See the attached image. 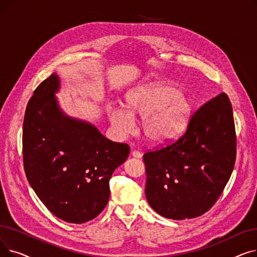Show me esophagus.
I'll return each instance as SVG.
<instances>
[{"instance_id":"esophagus-1","label":"esophagus","mask_w":257,"mask_h":257,"mask_svg":"<svg viewBox=\"0 0 257 257\" xmlns=\"http://www.w3.org/2000/svg\"><path fill=\"white\" fill-rule=\"evenodd\" d=\"M131 155H132L133 157H136V158H141V157H142V153H141L140 151H138V150H133V151L131 152Z\"/></svg>"}]
</instances>
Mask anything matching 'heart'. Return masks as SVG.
Instances as JSON below:
<instances>
[{
	"mask_svg": "<svg viewBox=\"0 0 257 257\" xmlns=\"http://www.w3.org/2000/svg\"><path fill=\"white\" fill-rule=\"evenodd\" d=\"M125 109L108 108L110 123L120 134L134 128L132 116L142 115L146 138L153 143H164L176 137L183 128L192 103L175 86L155 83L130 91L126 96Z\"/></svg>",
	"mask_w": 257,
	"mask_h": 257,
	"instance_id": "1",
	"label": "heart"
}]
</instances>
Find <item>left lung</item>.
Here are the masks:
<instances>
[{
    "label": "left lung",
    "instance_id": "obj_1",
    "mask_svg": "<svg viewBox=\"0 0 257 257\" xmlns=\"http://www.w3.org/2000/svg\"><path fill=\"white\" fill-rule=\"evenodd\" d=\"M235 157L232 105L221 92L191 115L177 140L144 154L147 200L168 219L200 217L223 193Z\"/></svg>",
    "mask_w": 257,
    "mask_h": 257
}]
</instances>
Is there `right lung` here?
Wrapping results in <instances>:
<instances>
[{
    "label": "right lung",
    "mask_w": 257,
    "mask_h": 257,
    "mask_svg": "<svg viewBox=\"0 0 257 257\" xmlns=\"http://www.w3.org/2000/svg\"><path fill=\"white\" fill-rule=\"evenodd\" d=\"M52 74L30 98L23 125V159L27 179L57 218L82 224L97 217L110 196L109 180L125 163L127 144L106 139L92 125L64 115Z\"/></svg>",
    "instance_id": "add662e5"
}]
</instances>
